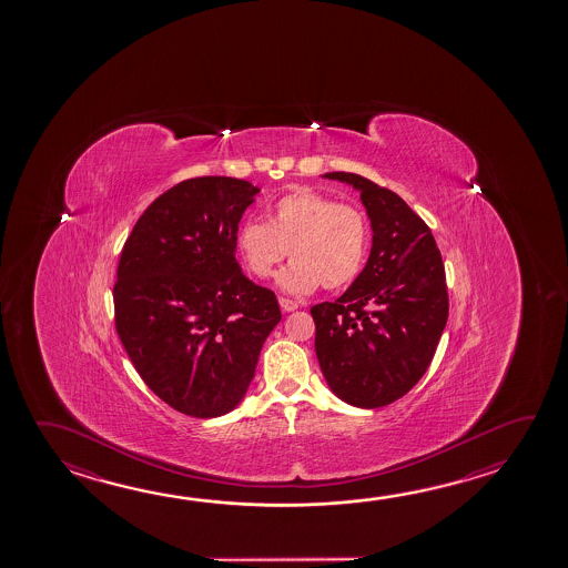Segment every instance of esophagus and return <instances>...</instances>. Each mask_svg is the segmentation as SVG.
I'll use <instances>...</instances> for the list:
<instances>
[{
    "instance_id": "1",
    "label": "esophagus",
    "mask_w": 568,
    "mask_h": 568,
    "mask_svg": "<svg viewBox=\"0 0 568 568\" xmlns=\"http://www.w3.org/2000/svg\"><path fill=\"white\" fill-rule=\"evenodd\" d=\"M280 305L281 308L285 311V313H291V311H295V308H298L297 301H293V298L280 297Z\"/></svg>"
}]
</instances>
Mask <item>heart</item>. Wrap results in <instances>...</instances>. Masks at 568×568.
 I'll use <instances>...</instances> for the list:
<instances>
[{"label":"heart","mask_w":568,"mask_h":568,"mask_svg":"<svg viewBox=\"0 0 568 568\" xmlns=\"http://www.w3.org/2000/svg\"><path fill=\"white\" fill-rule=\"evenodd\" d=\"M235 247L251 275L267 280L281 261L293 263L280 275L281 288L305 295L318 285L345 288L357 280L368 253L365 213L318 191H291L267 210V223L245 221Z\"/></svg>","instance_id":"1"}]
</instances>
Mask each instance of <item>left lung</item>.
Segmentation results:
<instances>
[{
    "mask_svg": "<svg viewBox=\"0 0 568 568\" xmlns=\"http://www.w3.org/2000/svg\"><path fill=\"white\" fill-rule=\"evenodd\" d=\"M323 178L361 193L373 247L337 301L311 307L318 365L348 405L385 407L417 385L437 351L448 317L445 265L427 223L397 193L357 173Z\"/></svg>",
    "mask_w": 568,
    "mask_h": 568,
    "instance_id": "8db88e82",
    "label": "left lung"
}]
</instances>
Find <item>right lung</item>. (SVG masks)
<instances>
[{
    "instance_id": "1",
    "label": "right lung",
    "mask_w": 568,
    "mask_h": 568,
    "mask_svg": "<svg viewBox=\"0 0 568 568\" xmlns=\"http://www.w3.org/2000/svg\"><path fill=\"white\" fill-rule=\"evenodd\" d=\"M260 187L181 181L143 211L121 251L115 328L145 385L190 417H221L250 388L281 321L271 288L247 280L235 235Z\"/></svg>"
}]
</instances>
